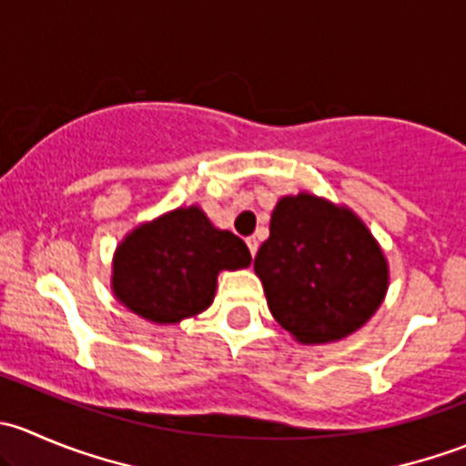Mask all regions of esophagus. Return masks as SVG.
Masks as SVG:
<instances>
[{
    "instance_id": "1",
    "label": "esophagus",
    "mask_w": 466,
    "mask_h": 466,
    "mask_svg": "<svg viewBox=\"0 0 466 466\" xmlns=\"http://www.w3.org/2000/svg\"><path fill=\"white\" fill-rule=\"evenodd\" d=\"M246 243H248V250H250V255L255 257L257 250H259V241H257V237H248Z\"/></svg>"
}]
</instances>
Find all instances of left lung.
<instances>
[{"mask_svg":"<svg viewBox=\"0 0 466 466\" xmlns=\"http://www.w3.org/2000/svg\"><path fill=\"white\" fill-rule=\"evenodd\" d=\"M272 318L302 345L363 327L388 293V261L363 220L318 196H284L255 257Z\"/></svg>","mask_w":466,"mask_h":466,"instance_id":"1","label":"left lung"}]
</instances>
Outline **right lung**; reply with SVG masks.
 Here are the masks:
<instances>
[{
	"label": "right lung",
	"instance_id": "right-lung-1",
	"mask_svg": "<svg viewBox=\"0 0 466 466\" xmlns=\"http://www.w3.org/2000/svg\"><path fill=\"white\" fill-rule=\"evenodd\" d=\"M246 243L211 225L200 207H177L135 228L116 246L112 290L124 307L155 324L203 313L220 270L250 266Z\"/></svg>",
	"mask_w": 466,
	"mask_h": 466
}]
</instances>
